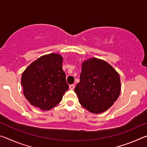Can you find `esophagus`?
I'll return each instance as SVG.
<instances>
[{
  "instance_id": "1",
  "label": "esophagus",
  "mask_w": 147,
  "mask_h": 147,
  "mask_svg": "<svg viewBox=\"0 0 147 147\" xmlns=\"http://www.w3.org/2000/svg\"><path fill=\"white\" fill-rule=\"evenodd\" d=\"M74 88H75V86H74V85H73V84H71V85L69 86V89H70L71 90H73Z\"/></svg>"
}]
</instances>
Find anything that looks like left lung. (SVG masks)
Returning a JSON list of instances; mask_svg holds the SVG:
<instances>
[{"label": "left lung", "instance_id": "1", "mask_svg": "<svg viewBox=\"0 0 147 147\" xmlns=\"http://www.w3.org/2000/svg\"><path fill=\"white\" fill-rule=\"evenodd\" d=\"M80 104L91 113L108 110L121 93L119 74L103 59L91 58L82 63L80 82L74 89Z\"/></svg>", "mask_w": 147, "mask_h": 147}]
</instances>
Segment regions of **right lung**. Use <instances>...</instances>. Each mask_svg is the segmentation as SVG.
Here are the masks:
<instances>
[{
    "label": "right lung",
    "mask_w": 147,
    "mask_h": 147,
    "mask_svg": "<svg viewBox=\"0 0 147 147\" xmlns=\"http://www.w3.org/2000/svg\"><path fill=\"white\" fill-rule=\"evenodd\" d=\"M63 59L60 54H46L32 62L23 71V93L32 106L49 110L62 100L69 89L62 69Z\"/></svg>",
    "instance_id": "add662e5"
}]
</instances>
